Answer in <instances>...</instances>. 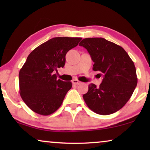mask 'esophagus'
I'll list each match as a JSON object with an SVG mask.
<instances>
[{"mask_svg": "<svg viewBox=\"0 0 150 150\" xmlns=\"http://www.w3.org/2000/svg\"><path fill=\"white\" fill-rule=\"evenodd\" d=\"M72 83L74 84V85H80V84H81L82 83L81 81H79V80H77V79H74V80H72Z\"/></svg>", "mask_w": 150, "mask_h": 150, "instance_id": "esophagus-1", "label": "esophagus"}]
</instances>
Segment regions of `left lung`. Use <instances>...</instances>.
I'll return each mask as SVG.
<instances>
[{
  "mask_svg": "<svg viewBox=\"0 0 150 150\" xmlns=\"http://www.w3.org/2000/svg\"><path fill=\"white\" fill-rule=\"evenodd\" d=\"M79 46L89 53L93 70L103 74L99 87L91 83L83 95L86 104L97 114L114 113L127 103L137 87L134 62L122 47L104 38L83 39Z\"/></svg>",
  "mask_w": 150,
  "mask_h": 150,
  "instance_id": "8db88e82",
  "label": "left lung"
}]
</instances>
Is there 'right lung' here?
<instances>
[{
	"mask_svg": "<svg viewBox=\"0 0 150 150\" xmlns=\"http://www.w3.org/2000/svg\"><path fill=\"white\" fill-rule=\"evenodd\" d=\"M81 38H54L41 44L28 55L19 72L20 94L36 113L49 115L60 107L70 81L57 79L54 71L63 67L65 55L79 44Z\"/></svg>",
	"mask_w": 150,
	"mask_h": 150,
	"instance_id": "obj_1",
	"label": "right lung"
}]
</instances>
